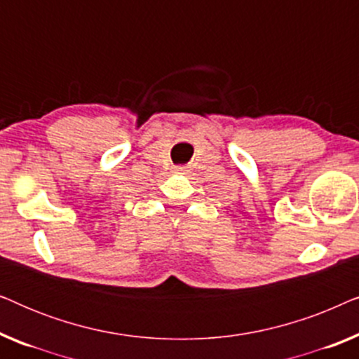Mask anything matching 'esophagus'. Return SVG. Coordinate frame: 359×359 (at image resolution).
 Returning <instances> with one entry per match:
<instances>
[{"instance_id":"1","label":"esophagus","mask_w":359,"mask_h":359,"mask_svg":"<svg viewBox=\"0 0 359 359\" xmlns=\"http://www.w3.org/2000/svg\"><path fill=\"white\" fill-rule=\"evenodd\" d=\"M175 173L176 175H188L189 173V168H188V166H176Z\"/></svg>"}]
</instances>
